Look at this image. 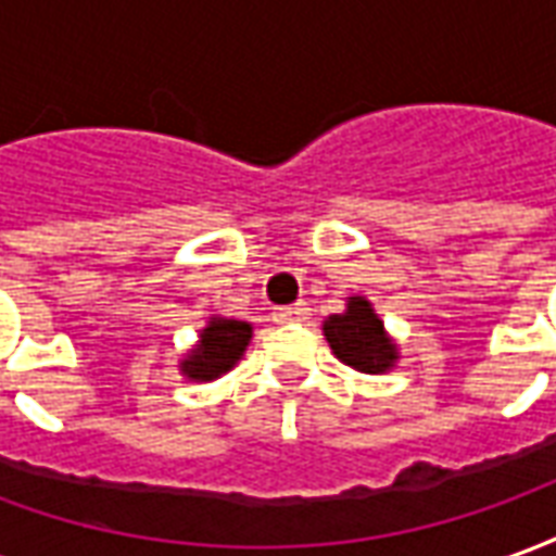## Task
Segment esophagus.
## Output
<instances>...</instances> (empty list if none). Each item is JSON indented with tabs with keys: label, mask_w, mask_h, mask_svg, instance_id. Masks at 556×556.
<instances>
[{
	"label": "esophagus",
	"mask_w": 556,
	"mask_h": 556,
	"mask_svg": "<svg viewBox=\"0 0 556 556\" xmlns=\"http://www.w3.org/2000/svg\"><path fill=\"white\" fill-rule=\"evenodd\" d=\"M309 315V303H291V306H279L274 313V321L277 325H291V321H303Z\"/></svg>",
	"instance_id": "esophagus-1"
}]
</instances>
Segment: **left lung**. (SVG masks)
Segmentation results:
<instances>
[{"mask_svg":"<svg viewBox=\"0 0 556 556\" xmlns=\"http://www.w3.org/2000/svg\"><path fill=\"white\" fill-rule=\"evenodd\" d=\"M321 330L337 361L357 372L384 375L396 366V339L387 333L381 315L375 313L372 301H366L363 294H354L345 301V313L325 318Z\"/></svg>","mask_w":556,"mask_h":556,"instance_id":"obj_1","label":"left lung"}]
</instances>
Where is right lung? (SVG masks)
<instances>
[{"label": "right lung", "instance_id": "1", "mask_svg": "<svg viewBox=\"0 0 556 556\" xmlns=\"http://www.w3.org/2000/svg\"><path fill=\"white\" fill-rule=\"evenodd\" d=\"M250 339H253V325L250 321L211 315L207 325L199 330L193 349L178 361V372L187 381H195V384L217 381L219 375L231 372L238 366L243 351L250 345Z\"/></svg>", "mask_w": 556, "mask_h": 556}]
</instances>
